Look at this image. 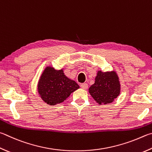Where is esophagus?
<instances>
[{"label":"esophagus","instance_id":"obj_1","mask_svg":"<svg viewBox=\"0 0 152 152\" xmlns=\"http://www.w3.org/2000/svg\"><path fill=\"white\" fill-rule=\"evenodd\" d=\"M80 87L82 88V89L86 90L87 88H88V85L86 83H83V84H80Z\"/></svg>","mask_w":152,"mask_h":152}]
</instances>
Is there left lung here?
Masks as SVG:
<instances>
[{
    "instance_id": "obj_1",
    "label": "left lung",
    "mask_w": 152,
    "mask_h": 152,
    "mask_svg": "<svg viewBox=\"0 0 152 152\" xmlns=\"http://www.w3.org/2000/svg\"><path fill=\"white\" fill-rule=\"evenodd\" d=\"M88 92L99 104L113 102L121 92L120 78L116 72L98 70L94 84L89 88Z\"/></svg>"
}]
</instances>
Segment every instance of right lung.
Here are the masks:
<instances>
[{
  "mask_svg": "<svg viewBox=\"0 0 152 152\" xmlns=\"http://www.w3.org/2000/svg\"><path fill=\"white\" fill-rule=\"evenodd\" d=\"M63 70H56L48 66L44 69L38 80V92L41 99L49 106L63 102L80 88L75 81L65 75Z\"/></svg>",
  "mask_w": 152,
  "mask_h": 152,
  "instance_id": "obj_1",
  "label": "right lung"
}]
</instances>
